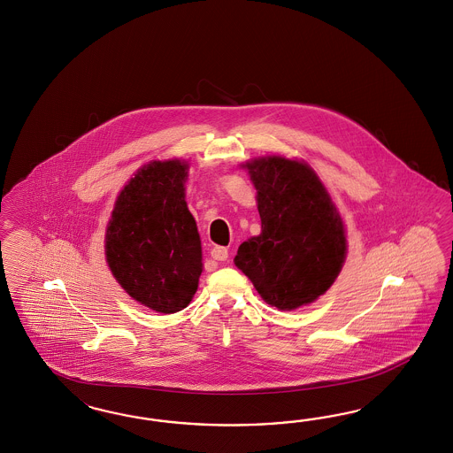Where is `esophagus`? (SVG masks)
Wrapping results in <instances>:
<instances>
[{
    "label": "esophagus",
    "mask_w": 453,
    "mask_h": 453,
    "mask_svg": "<svg viewBox=\"0 0 453 453\" xmlns=\"http://www.w3.org/2000/svg\"><path fill=\"white\" fill-rule=\"evenodd\" d=\"M211 257L214 261H226L229 257V250L226 247L216 246L211 249Z\"/></svg>",
    "instance_id": "obj_1"
}]
</instances>
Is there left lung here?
Segmentation results:
<instances>
[{
  "label": "left lung",
  "instance_id": "obj_1",
  "mask_svg": "<svg viewBox=\"0 0 453 453\" xmlns=\"http://www.w3.org/2000/svg\"><path fill=\"white\" fill-rule=\"evenodd\" d=\"M244 167L257 191L261 234L239 246L234 264L264 301L294 311L326 294L341 273L342 219L311 165L265 156Z\"/></svg>",
  "mask_w": 453,
  "mask_h": 453
}]
</instances>
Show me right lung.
Wrapping results in <instances>:
<instances>
[{"label":"right lung","instance_id":"obj_1","mask_svg":"<svg viewBox=\"0 0 453 453\" xmlns=\"http://www.w3.org/2000/svg\"><path fill=\"white\" fill-rule=\"evenodd\" d=\"M188 163L142 165L124 186L106 229V261L134 301L161 314L191 302L203 273L196 220L184 194Z\"/></svg>","mask_w":453,"mask_h":453}]
</instances>
